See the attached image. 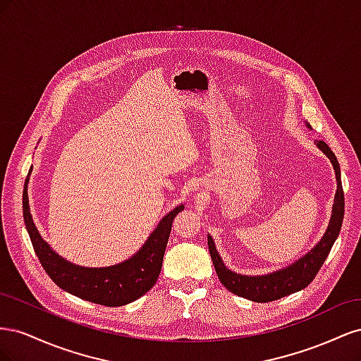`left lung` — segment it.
<instances>
[{
	"label": "left lung",
	"mask_w": 361,
	"mask_h": 361,
	"mask_svg": "<svg viewBox=\"0 0 361 361\" xmlns=\"http://www.w3.org/2000/svg\"><path fill=\"white\" fill-rule=\"evenodd\" d=\"M307 128L310 125L305 122ZM316 147L322 150V154L326 155L330 159L331 166L336 173L337 180V190L334 194V203L331 207V218L329 227L310 251H307L302 257L295 260L286 268H281L277 271L268 272V274L262 276H245L238 274V272L228 269L224 262L218 253L215 243L211 235H207V247H209V253L214 262V267L216 271V276L220 279L223 285L233 292L238 297L247 298L255 302H269L280 300L286 295L293 292H298L310 285V281L318 274L325 259L329 257L330 250L334 245L336 239L341 233L343 214H345V197H343V188H342V179H341V166H338L337 158L333 154V150L326 146L325 141H316Z\"/></svg>",
	"instance_id": "8db88e82"
}]
</instances>
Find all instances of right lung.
Returning <instances> with one entry per match:
<instances>
[{
	"label": "right lung",
	"instance_id": "add662e5",
	"mask_svg": "<svg viewBox=\"0 0 361 361\" xmlns=\"http://www.w3.org/2000/svg\"><path fill=\"white\" fill-rule=\"evenodd\" d=\"M30 173L25 179L23 195L25 227L43 269L48 272V276L59 288L81 300L108 305V307H118V305L133 302L152 289L161 272L174 216L185 207L182 203L174 206V209L162 216V220L158 223L155 231L149 235L146 243L129 259L111 267L87 268L75 265L61 257L40 236L30 212Z\"/></svg>",
	"mask_w": 361,
	"mask_h": 361
}]
</instances>
